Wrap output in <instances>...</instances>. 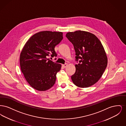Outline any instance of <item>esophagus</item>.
<instances>
[{
	"instance_id": "1",
	"label": "esophagus",
	"mask_w": 126,
	"mask_h": 126,
	"mask_svg": "<svg viewBox=\"0 0 126 126\" xmlns=\"http://www.w3.org/2000/svg\"><path fill=\"white\" fill-rule=\"evenodd\" d=\"M68 66V65H67V64H64V65H62V66H63V67H64V68L66 67V66Z\"/></svg>"
}]
</instances>
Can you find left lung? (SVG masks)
Segmentation results:
<instances>
[{
	"label": "left lung",
	"instance_id": "left-lung-1",
	"mask_svg": "<svg viewBox=\"0 0 126 126\" xmlns=\"http://www.w3.org/2000/svg\"><path fill=\"white\" fill-rule=\"evenodd\" d=\"M66 38L76 52V72L71 76L73 83L86 88L95 84L107 66V57L102 43L94 34L83 31L69 32Z\"/></svg>",
	"mask_w": 126,
	"mask_h": 126
}]
</instances>
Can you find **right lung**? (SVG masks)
I'll return each mask as SVG.
<instances>
[{
    "label": "right lung",
    "mask_w": 126,
    "mask_h": 126,
    "mask_svg": "<svg viewBox=\"0 0 126 126\" xmlns=\"http://www.w3.org/2000/svg\"><path fill=\"white\" fill-rule=\"evenodd\" d=\"M63 38L62 32L42 31L33 35L24 45L20 57L21 69L34 89L46 91L55 83L61 65L47 58L57 56L55 47Z\"/></svg>",
    "instance_id": "1"
}]
</instances>
